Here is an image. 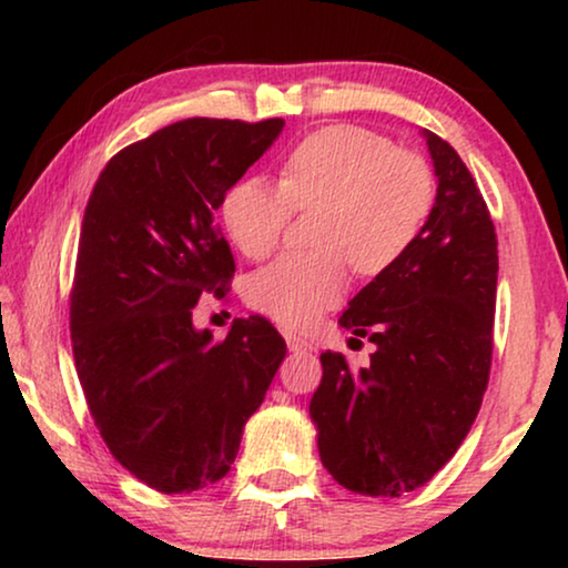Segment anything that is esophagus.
I'll use <instances>...</instances> for the list:
<instances>
[{
	"label": "esophagus",
	"instance_id": "34e87169",
	"mask_svg": "<svg viewBox=\"0 0 568 568\" xmlns=\"http://www.w3.org/2000/svg\"><path fill=\"white\" fill-rule=\"evenodd\" d=\"M284 338H286V346H290V352H294V354H307L315 348L307 338L297 336V333H284Z\"/></svg>",
	"mask_w": 568,
	"mask_h": 568
}]
</instances>
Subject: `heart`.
Listing matches in <instances>:
<instances>
[{
	"label": "heart",
	"instance_id": "1",
	"mask_svg": "<svg viewBox=\"0 0 568 568\" xmlns=\"http://www.w3.org/2000/svg\"><path fill=\"white\" fill-rule=\"evenodd\" d=\"M434 196L429 165L375 131L338 123L305 136L284 158L278 183L253 175L224 196V227L247 258H266L282 243L292 209L317 206L315 251L286 253L255 271L247 302L290 328H305L344 297L348 263L362 276H377L410 251Z\"/></svg>",
	"mask_w": 568,
	"mask_h": 568
}]
</instances>
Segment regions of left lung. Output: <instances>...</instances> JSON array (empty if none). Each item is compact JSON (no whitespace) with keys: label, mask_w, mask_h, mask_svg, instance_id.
I'll return each instance as SVG.
<instances>
[{"label":"left lung","mask_w":568,"mask_h":568,"mask_svg":"<svg viewBox=\"0 0 568 568\" xmlns=\"http://www.w3.org/2000/svg\"><path fill=\"white\" fill-rule=\"evenodd\" d=\"M424 139L437 175L429 220L338 321L375 354L362 369L344 354H321L323 379L310 400L325 470L364 496L424 486L468 437L491 369V214L460 154L426 129Z\"/></svg>","instance_id":"obj_1"}]
</instances>
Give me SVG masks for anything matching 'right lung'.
Returning <instances> with one entry per match:
<instances>
[{"instance_id":"add662e5","label":"right lung","mask_w":568,"mask_h":568,"mask_svg":"<svg viewBox=\"0 0 568 568\" xmlns=\"http://www.w3.org/2000/svg\"><path fill=\"white\" fill-rule=\"evenodd\" d=\"M284 119H185L129 144L84 209L72 286L77 377L111 455L162 494L227 476L266 398L284 338L237 317L224 341L193 325L235 274L214 212Z\"/></svg>"}]
</instances>
